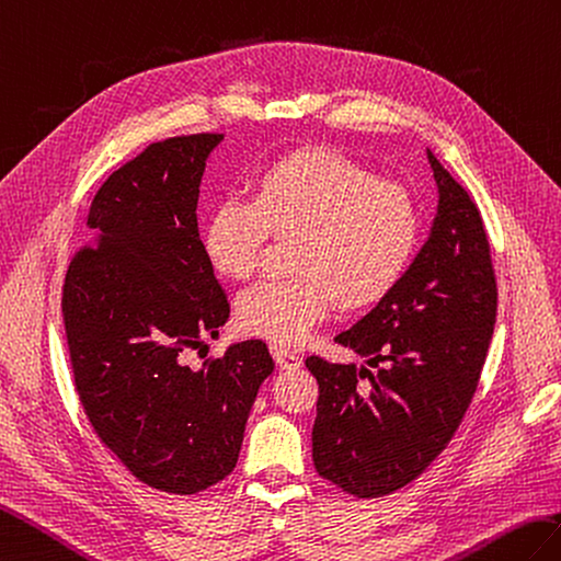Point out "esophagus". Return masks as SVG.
Returning <instances> with one entry per match:
<instances>
[{"instance_id": "34e87169", "label": "esophagus", "mask_w": 561, "mask_h": 561, "mask_svg": "<svg viewBox=\"0 0 561 561\" xmlns=\"http://www.w3.org/2000/svg\"><path fill=\"white\" fill-rule=\"evenodd\" d=\"M271 355H273V359H276V365L280 369H300V365H302V357L283 345H271Z\"/></svg>"}]
</instances>
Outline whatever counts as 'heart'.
Wrapping results in <instances>:
<instances>
[{"mask_svg":"<svg viewBox=\"0 0 561 561\" xmlns=\"http://www.w3.org/2000/svg\"><path fill=\"white\" fill-rule=\"evenodd\" d=\"M266 234L290 238V276L259 280L234 305L240 327L278 345L307 341L333 302H381L410 266L420 214L408 190L383 182L329 148H307L266 165L247 202L228 198L202 228V252L216 276L244 280Z\"/></svg>","mask_w":561,"mask_h":561,"instance_id":"1","label":"heart"}]
</instances>
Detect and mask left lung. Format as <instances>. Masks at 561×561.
I'll list each match as a JSON object with an SVG mask.
<instances>
[{"instance_id":"8db88e82","label":"left lung","mask_w":561,"mask_h":561,"mask_svg":"<svg viewBox=\"0 0 561 561\" xmlns=\"http://www.w3.org/2000/svg\"><path fill=\"white\" fill-rule=\"evenodd\" d=\"M437 214L401 283L335 335L365 365L307 357L319 381L312 458L355 496L405 488L451 442L478 389L496 319L490 242L478 206L427 148ZM367 376L363 387L358 379Z\"/></svg>"}]
</instances>
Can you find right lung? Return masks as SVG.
<instances>
[{"instance_id":"1","label":"right lung","mask_w":561,"mask_h":561,"mask_svg":"<svg viewBox=\"0 0 561 561\" xmlns=\"http://www.w3.org/2000/svg\"><path fill=\"white\" fill-rule=\"evenodd\" d=\"M222 134L151 144L98 190L93 244L73 256L61 317L98 437L148 488L194 494L238 466L247 417L273 371L264 341L230 343L204 369L186 347L218 339L228 297L198 240V186Z\"/></svg>"}]
</instances>
